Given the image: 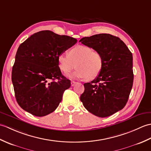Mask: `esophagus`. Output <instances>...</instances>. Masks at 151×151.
Returning <instances> with one entry per match:
<instances>
[{
    "instance_id": "obj_1",
    "label": "esophagus",
    "mask_w": 151,
    "mask_h": 151,
    "mask_svg": "<svg viewBox=\"0 0 151 151\" xmlns=\"http://www.w3.org/2000/svg\"><path fill=\"white\" fill-rule=\"evenodd\" d=\"M78 82H75V81H71V82H70V84H71V86H74L76 84H77Z\"/></svg>"
}]
</instances>
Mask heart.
<instances>
[{"label": "heart", "mask_w": 151, "mask_h": 151, "mask_svg": "<svg viewBox=\"0 0 151 151\" xmlns=\"http://www.w3.org/2000/svg\"><path fill=\"white\" fill-rule=\"evenodd\" d=\"M60 69L68 75L76 69L70 75L71 78H84L91 81L100 75L103 67V59L101 54L91 47L77 45L70 49L68 56L61 54L58 58Z\"/></svg>", "instance_id": "heart-1"}]
</instances>
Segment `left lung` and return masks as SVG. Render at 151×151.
<instances>
[{"mask_svg": "<svg viewBox=\"0 0 151 151\" xmlns=\"http://www.w3.org/2000/svg\"><path fill=\"white\" fill-rule=\"evenodd\" d=\"M80 41L100 53L102 69L97 78L85 83L81 101L89 112L106 117L122 110L132 88V54L118 37L99 34L84 37Z\"/></svg>", "mask_w": 151, "mask_h": 151, "instance_id": "1", "label": "left lung"}]
</instances>
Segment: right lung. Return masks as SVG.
<instances>
[{
  "mask_svg": "<svg viewBox=\"0 0 151 151\" xmlns=\"http://www.w3.org/2000/svg\"><path fill=\"white\" fill-rule=\"evenodd\" d=\"M77 40L50 30L35 33L19 45L12 81L19 105L35 116L52 113L70 81L62 75L58 58Z\"/></svg>",
  "mask_w": 151,
  "mask_h": 151,
  "instance_id": "right-lung-1",
  "label": "right lung"
}]
</instances>
